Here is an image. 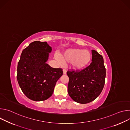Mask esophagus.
<instances>
[{
    "label": "esophagus",
    "mask_w": 130,
    "mask_h": 130,
    "mask_svg": "<svg viewBox=\"0 0 130 130\" xmlns=\"http://www.w3.org/2000/svg\"><path fill=\"white\" fill-rule=\"evenodd\" d=\"M63 73L64 74V75H66V72H67V70H66L65 69H63Z\"/></svg>",
    "instance_id": "esophagus-1"
}]
</instances>
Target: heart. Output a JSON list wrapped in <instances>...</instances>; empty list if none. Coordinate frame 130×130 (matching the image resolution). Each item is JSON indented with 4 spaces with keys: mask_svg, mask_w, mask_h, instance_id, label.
<instances>
[{
    "mask_svg": "<svg viewBox=\"0 0 130 130\" xmlns=\"http://www.w3.org/2000/svg\"><path fill=\"white\" fill-rule=\"evenodd\" d=\"M55 58L61 63L63 62L71 63L75 69H82L85 67L90 62L91 54L87 50L81 49H70L66 50L62 57L55 55Z\"/></svg>",
    "mask_w": 130,
    "mask_h": 130,
    "instance_id": "1",
    "label": "heart"
}]
</instances>
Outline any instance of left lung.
<instances>
[{
    "instance_id": "obj_1",
    "label": "left lung",
    "mask_w": 130,
    "mask_h": 130,
    "mask_svg": "<svg viewBox=\"0 0 130 130\" xmlns=\"http://www.w3.org/2000/svg\"><path fill=\"white\" fill-rule=\"evenodd\" d=\"M92 60L89 66L80 70H68V92L76 102L86 104L95 100L101 94L105 83L106 70L102 55L91 50Z\"/></svg>"
}]
</instances>
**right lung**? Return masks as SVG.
Here are the masks:
<instances>
[{"label":"right lung","instance_id":"obj_1","mask_svg":"<svg viewBox=\"0 0 130 130\" xmlns=\"http://www.w3.org/2000/svg\"><path fill=\"white\" fill-rule=\"evenodd\" d=\"M51 47L46 42L34 41L24 49L18 63L17 80L23 93L30 99L41 101L50 97L62 68L46 63Z\"/></svg>","mask_w":130,"mask_h":130}]
</instances>
